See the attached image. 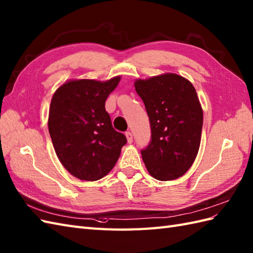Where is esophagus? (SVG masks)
I'll return each mask as SVG.
<instances>
[{"mask_svg": "<svg viewBox=\"0 0 253 253\" xmlns=\"http://www.w3.org/2000/svg\"><path fill=\"white\" fill-rule=\"evenodd\" d=\"M125 136H126V138H127V141H128V142H129V143H131V142H132V133H131L130 131H126Z\"/></svg>", "mask_w": 253, "mask_h": 253, "instance_id": "34e87169", "label": "esophagus"}]
</instances>
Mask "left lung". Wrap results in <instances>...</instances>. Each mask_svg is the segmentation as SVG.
<instances>
[{"mask_svg": "<svg viewBox=\"0 0 253 253\" xmlns=\"http://www.w3.org/2000/svg\"><path fill=\"white\" fill-rule=\"evenodd\" d=\"M151 126V141L141 151L149 173L160 181L182 177L201 145L203 109L190 81L174 73L137 80Z\"/></svg>", "mask_w": 253, "mask_h": 253, "instance_id": "obj_1", "label": "left lung"}]
</instances>
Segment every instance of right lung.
I'll return each instance as SVG.
<instances>
[{
    "instance_id": "right-lung-1",
    "label": "right lung",
    "mask_w": 253,
    "mask_h": 253,
    "mask_svg": "<svg viewBox=\"0 0 253 253\" xmlns=\"http://www.w3.org/2000/svg\"><path fill=\"white\" fill-rule=\"evenodd\" d=\"M121 76L107 82L72 80L51 98L48 130L59 161L75 178L96 181L107 175L127 142L105 111V100Z\"/></svg>"
}]
</instances>
